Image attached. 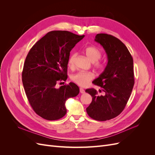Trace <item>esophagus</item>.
I'll use <instances>...</instances> for the list:
<instances>
[{
  "instance_id": "obj_1",
  "label": "esophagus",
  "mask_w": 155,
  "mask_h": 155,
  "mask_svg": "<svg viewBox=\"0 0 155 155\" xmlns=\"http://www.w3.org/2000/svg\"><path fill=\"white\" fill-rule=\"evenodd\" d=\"M79 91H80V93H81V94H84V93L85 92V90H84V89L82 88H79Z\"/></svg>"
}]
</instances>
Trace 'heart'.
<instances>
[{
  "mask_svg": "<svg viewBox=\"0 0 155 155\" xmlns=\"http://www.w3.org/2000/svg\"><path fill=\"white\" fill-rule=\"evenodd\" d=\"M85 54L87 58L94 63V67L97 70H102L104 68V64L97 61L101 57V51L96 46H89L85 49ZM76 54L72 53L70 54L68 59V66L72 68L74 66V61ZM94 78V75L89 72H78L71 76V80L76 83L79 86L84 87L87 86L89 83Z\"/></svg>",
  "mask_w": 155,
  "mask_h": 155,
  "instance_id": "1",
  "label": "heart"
}]
</instances>
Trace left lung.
I'll use <instances>...</instances> for the list:
<instances>
[{"label":"left lung","instance_id":"obj_1","mask_svg":"<svg viewBox=\"0 0 155 155\" xmlns=\"http://www.w3.org/2000/svg\"><path fill=\"white\" fill-rule=\"evenodd\" d=\"M95 41L105 50L107 66L93 83L105 92L99 95L94 88L85 91L92 97L87 112L91 118L97 121L109 120L118 116L127 103L134 84L133 59L126 46L111 35L98 34Z\"/></svg>","mask_w":155,"mask_h":155}]
</instances>
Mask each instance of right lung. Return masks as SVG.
I'll list each match as a JSON object with an SVG mask.
<instances>
[{"mask_svg": "<svg viewBox=\"0 0 155 155\" xmlns=\"http://www.w3.org/2000/svg\"><path fill=\"white\" fill-rule=\"evenodd\" d=\"M85 35L68 31L47 33L32 46L22 73L28 100L37 114L47 120H57L67 113L65 102L78 95L79 88L70 82L55 88L67 80L70 52Z\"/></svg>", "mask_w": 155, "mask_h": 155, "instance_id": "obj_1", "label": "right lung"}]
</instances>
